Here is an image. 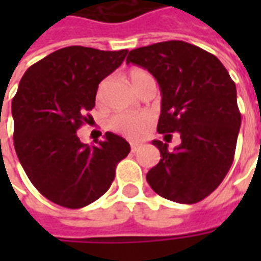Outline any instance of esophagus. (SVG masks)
I'll return each instance as SVG.
<instances>
[{
    "label": "esophagus",
    "mask_w": 261,
    "mask_h": 261,
    "mask_svg": "<svg viewBox=\"0 0 261 261\" xmlns=\"http://www.w3.org/2000/svg\"><path fill=\"white\" fill-rule=\"evenodd\" d=\"M140 144H131V152H137L138 149H140Z\"/></svg>",
    "instance_id": "1"
}]
</instances>
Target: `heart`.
<instances>
[{
    "label": "heart",
    "mask_w": 261,
    "mask_h": 261,
    "mask_svg": "<svg viewBox=\"0 0 261 261\" xmlns=\"http://www.w3.org/2000/svg\"><path fill=\"white\" fill-rule=\"evenodd\" d=\"M128 80H130L131 85L134 86L136 91L140 93L142 88L147 85L148 82L153 81V78L147 69L131 68L128 71ZM105 86H106V81H103L102 84L99 85V88H97V100H102ZM152 114L148 113V112H141V113H117L114 114L112 120H110V128L114 133H117L120 136L128 138V140L138 141V140H142L144 137L147 136L151 125H152Z\"/></svg>",
    "instance_id": "heart-1"
}]
</instances>
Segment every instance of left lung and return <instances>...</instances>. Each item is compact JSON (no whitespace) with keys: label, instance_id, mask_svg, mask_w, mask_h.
Returning a JSON list of instances; mask_svg holds the SVG:
<instances>
[{"label":"left lung","instance_id":"obj_1","mask_svg":"<svg viewBox=\"0 0 261 261\" xmlns=\"http://www.w3.org/2000/svg\"><path fill=\"white\" fill-rule=\"evenodd\" d=\"M148 69L158 81L162 106L158 133H179L173 151L152 144L161 161L147 173L152 190L180 204L204 200L221 185L235 156L241 128L235 82L214 54L181 40L134 48L127 64Z\"/></svg>","mask_w":261,"mask_h":261}]
</instances>
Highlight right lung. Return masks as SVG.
Wrapping results in <instances>:
<instances>
[{
	"instance_id": "add662e5",
	"label": "right lung",
	"mask_w": 261,
	"mask_h": 261,
	"mask_svg": "<svg viewBox=\"0 0 261 261\" xmlns=\"http://www.w3.org/2000/svg\"><path fill=\"white\" fill-rule=\"evenodd\" d=\"M127 53L69 46L31 65L20 80L12 99L15 151L32 185L61 207L96 201L130 152V144L113 133L96 145L82 144L76 134L91 119L100 81Z\"/></svg>"
}]
</instances>
